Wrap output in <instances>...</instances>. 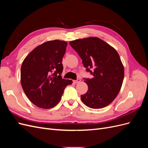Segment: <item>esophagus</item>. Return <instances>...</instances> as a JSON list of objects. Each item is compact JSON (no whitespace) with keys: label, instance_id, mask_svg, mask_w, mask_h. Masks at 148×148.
I'll list each match as a JSON object with an SVG mask.
<instances>
[{"label":"esophagus","instance_id":"obj_1","mask_svg":"<svg viewBox=\"0 0 148 148\" xmlns=\"http://www.w3.org/2000/svg\"><path fill=\"white\" fill-rule=\"evenodd\" d=\"M80 82H81V79H79V78H78L77 79H76V80H74V81H73V82L75 83H79Z\"/></svg>","mask_w":148,"mask_h":148}]
</instances>
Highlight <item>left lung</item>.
<instances>
[{"label":"left lung","instance_id":"left-lung-1","mask_svg":"<svg viewBox=\"0 0 148 148\" xmlns=\"http://www.w3.org/2000/svg\"><path fill=\"white\" fill-rule=\"evenodd\" d=\"M70 45L82 59L93 78L85 79L88 90L81 99L92 109L109 105L117 96L124 78V67L115 49L97 37L76 39Z\"/></svg>","mask_w":148,"mask_h":148}]
</instances>
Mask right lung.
<instances>
[{
    "label": "right lung",
    "instance_id": "1",
    "mask_svg": "<svg viewBox=\"0 0 148 148\" xmlns=\"http://www.w3.org/2000/svg\"><path fill=\"white\" fill-rule=\"evenodd\" d=\"M67 42L49 41L26 57L21 67V84L29 101L42 109H51L60 101L65 87L72 80L62 78V58Z\"/></svg>",
    "mask_w": 148,
    "mask_h": 148
}]
</instances>
